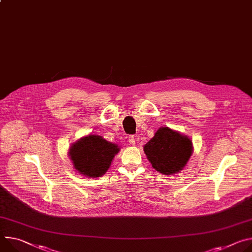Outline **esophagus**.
<instances>
[{
  "label": "esophagus",
  "mask_w": 252,
  "mask_h": 252,
  "mask_svg": "<svg viewBox=\"0 0 252 252\" xmlns=\"http://www.w3.org/2000/svg\"><path fill=\"white\" fill-rule=\"evenodd\" d=\"M128 143L131 145V146H134L135 145V138L133 135H129L128 136Z\"/></svg>",
  "instance_id": "obj_1"
}]
</instances>
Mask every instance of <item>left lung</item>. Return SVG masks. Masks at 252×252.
Here are the masks:
<instances>
[{
  "mask_svg": "<svg viewBox=\"0 0 252 252\" xmlns=\"http://www.w3.org/2000/svg\"><path fill=\"white\" fill-rule=\"evenodd\" d=\"M144 152L156 171L169 176L186 167L193 154V144L189 136L162 126L144 146Z\"/></svg>",
  "mask_w": 252,
  "mask_h": 252,
  "instance_id": "1",
  "label": "left lung"
}]
</instances>
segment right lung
Returning <instances> with one entry per match:
<instances>
[{
    "mask_svg": "<svg viewBox=\"0 0 252 252\" xmlns=\"http://www.w3.org/2000/svg\"><path fill=\"white\" fill-rule=\"evenodd\" d=\"M120 150L117 144L107 142L100 135L88 134L70 146L68 156L76 172L89 178H98L107 172Z\"/></svg>",
    "mask_w": 252,
    "mask_h": 252,
    "instance_id": "add662e5",
    "label": "right lung"
}]
</instances>
